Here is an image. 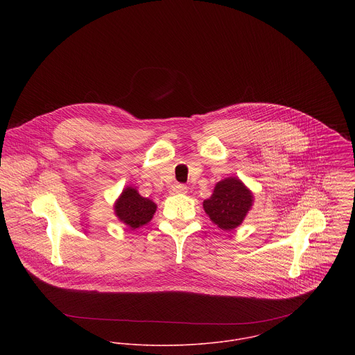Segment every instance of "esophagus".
Listing matches in <instances>:
<instances>
[{
    "label": "esophagus",
    "mask_w": 355,
    "mask_h": 355,
    "mask_svg": "<svg viewBox=\"0 0 355 355\" xmlns=\"http://www.w3.org/2000/svg\"><path fill=\"white\" fill-rule=\"evenodd\" d=\"M171 193L172 194H184V193H187V187L184 184H175V186H172Z\"/></svg>",
    "instance_id": "34e87169"
}]
</instances>
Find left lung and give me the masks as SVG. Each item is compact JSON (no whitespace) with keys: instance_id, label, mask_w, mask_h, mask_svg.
<instances>
[{"instance_id":"left-lung-1","label":"left lung","mask_w":355,"mask_h":355,"mask_svg":"<svg viewBox=\"0 0 355 355\" xmlns=\"http://www.w3.org/2000/svg\"><path fill=\"white\" fill-rule=\"evenodd\" d=\"M252 202L253 196L245 184L236 178H227L216 184L211 197L203 201V209L214 224L231 231L242 224Z\"/></svg>"}]
</instances>
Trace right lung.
Returning <instances> with one entry per match:
<instances>
[{
	"mask_svg": "<svg viewBox=\"0 0 355 355\" xmlns=\"http://www.w3.org/2000/svg\"><path fill=\"white\" fill-rule=\"evenodd\" d=\"M155 203L144 198L135 189H125L114 205L116 216L130 228H139L149 223L155 211Z\"/></svg>",
	"mask_w": 355,
	"mask_h": 355,
	"instance_id": "1",
	"label": "right lung"
}]
</instances>
